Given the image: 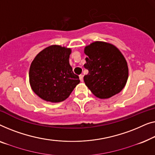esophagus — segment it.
I'll list each match as a JSON object with an SVG mask.
<instances>
[{"label":"esophagus","instance_id":"1","mask_svg":"<svg viewBox=\"0 0 155 155\" xmlns=\"http://www.w3.org/2000/svg\"><path fill=\"white\" fill-rule=\"evenodd\" d=\"M79 79H80V81H81V82L84 81V76H83L82 74L79 75Z\"/></svg>","mask_w":155,"mask_h":155}]
</instances>
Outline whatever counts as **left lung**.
Segmentation results:
<instances>
[{"label": "left lung", "instance_id": "1", "mask_svg": "<svg viewBox=\"0 0 155 155\" xmlns=\"http://www.w3.org/2000/svg\"><path fill=\"white\" fill-rule=\"evenodd\" d=\"M88 70L85 84L93 94L106 99L117 94L124 88L128 79L127 62L121 53L110 43L96 41L85 48Z\"/></svg>", "mask_w": 155, "mask_h": 155}]
</instances>
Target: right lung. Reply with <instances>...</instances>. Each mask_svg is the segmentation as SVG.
<instances>
[{
	"instance_id": "obj_1",
	"label": "right lung",
	"mask_w": 155,
	"mask_h": 155,
	"mask_svg": "<svg viewBox=\"0 0 155 155\" xmlns=\"http://www.w3.org/2000/svg\"><path fill=\"white\" fill-rule=\"evenodd\" d=\"M71 49L51 45L40 52L29 69V82L34 92L51 102L64 101L79 84L69 62Z\"/></svg>"
}]
</instances>
